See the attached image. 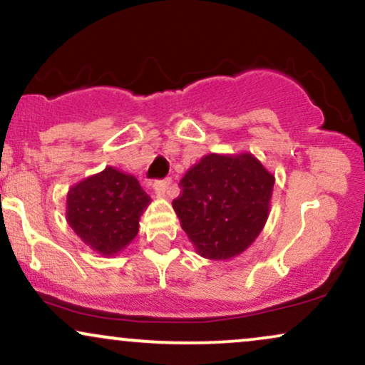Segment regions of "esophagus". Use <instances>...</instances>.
<instances>
[{
    "mask_svg": "<svg viewBox=\"0 0 365 365\" xmlns=\"http://www.w3.org/2000/svg\"><path fill=\"white\" fill-rule=\"evenodd\" d=\"M170 183L171 180L170 178H165V180H158L155 182V192L158 195H165V194H170Z\"/></svg>",
    "mask_w": 365,
    "mask_h": 365,
    "instance_id": "obj_1",
    "label": "esophagus"
}]
</instances>
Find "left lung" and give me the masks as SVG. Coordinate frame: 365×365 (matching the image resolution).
I'll use <instances>...</instances> for the list:
<instances>
[{"label": "left lung", "mask_w": 365, "mask_h": 365, "mask_svg": "<svg viewBox=\"0 0 365 365\" xmlns=\"http://www.w3.org/2000/svg\"><path fill=\"white\" fill-rule=\"evenodd\" d=\"M173 209L197 253L227 260L245 252L269 217L274 177L252 155H209L180 182Z\"/></svg>", "instance_id": "1"}]
</instances>
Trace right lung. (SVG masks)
Masks as SVG:
<instances>
[{"instance_id":"right-lung-1","label":"right lung","mask_w":365,"mask_h":365,"mask_svg":"<svg viewBox=\"0 0 365 365\" xmlns=\"http://www.w3.org/2000/svg\"><path fill=\"white\" fill-rule=\"evenodd\" d=\"M149 195L130 175L115 168L74 185L68 194V221L80 238L102 255L127 247L139 231Z\"/></svg>"}]
</instances>
